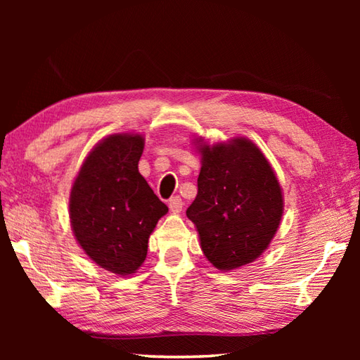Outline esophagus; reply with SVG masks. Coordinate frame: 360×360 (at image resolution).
<instances>
[{"instance_id": "34e87169", "label": "esophagus", "mask_w": 360, "mask_h": 360, "mask_svg": "<svg viewBox=\"0 0 360 360\" xmlns=\"http://www.w3.org/2000/svg\"><path fill=\"white\" fill-rule=\"evenodd\" d=\"M182 205H184V202H182L181 196H172L170 201H168V207L173 213H179L182 210Z\"/></svg>"}]
</instances>
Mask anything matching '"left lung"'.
Segmentation results:
<instances>
[{"label":"left lung","instance_id":"1","mask_svg":"<svg viewBox=\"0 0 360 360\" xmlns=\"http://www.w3.org/2000/svg\"><path fill=\"white\" fill-rule=\"evenodd\" d=\"M198 195L187 209L201 249L221 271L254 262L277 232L283 196L264 155L248 139L201 148Z\"/></svg>","mask_w":360,"mask_h":360}]
</instances>
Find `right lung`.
<instances>
[{"instance_id":"1","label":"right lung","mask_w":360,"mask_h":360,"mask_svg":"<svg viewBox=\"0 0 360 360\" xmlns=\"http://www.w3.org/2000/svg\"><path fill=\"white\" fill-rule=\"evenodd\" d=\"M143 139L112 134L89 153L71 190L75 238L106 271L136 272L147 257L148 238L168 212L137 170Z\"/></svg>"}]
</instances>
